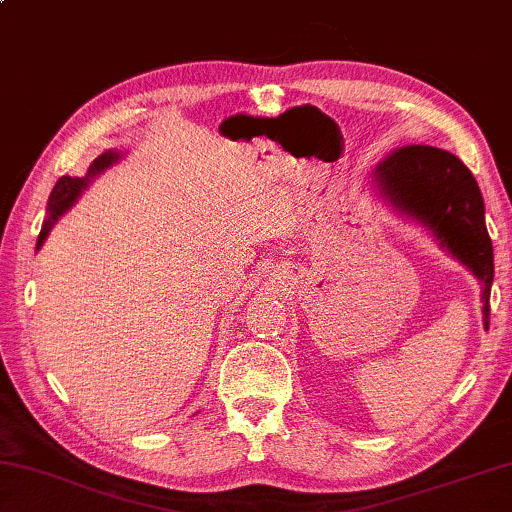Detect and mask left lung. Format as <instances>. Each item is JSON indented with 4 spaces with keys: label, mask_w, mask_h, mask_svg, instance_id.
Wrapping results in <instances>:
<instances>
[{
    "label": "left lung",
    "mask_w": 512,
    "mask_h": 512,
    "mask_svg": "<svg viewBox=\"0 0 512 512\" xmlns=\"http://www.w3.org/2000/svg\"><path fill=\"white\" fill-rule=\"evenodd\" d=\"M376 198L399 216L426 227L441 249L457 258L481 285L484 327L490 323V287L495 278L493 243L477 180L455 153L408 144L372 171Z\"/></svg>",
    "instance_id": "1"
}]
</instances>
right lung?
I'll return each mask as SVG.
<instances>
[{
    "label": "right lung",
    "mask_w": 512,
    "mask_h": 512,
    "mask_svg": "<svg viewBox=\"0 0 512 512\" xmlns=\"http://www.w3.org/2000/svg\"><path fill=\"white\" fill-rule=\"evenodd\" d=\"M120 160H122V151L109 149V151L100 153V156L91 162L89 171H86V176H82V178L62 176L60 180L55 182V187L51 191V198H48L44 225H42L40 236H37V245H35L37 252H40V249H42L44 240L48 238V234H51V229L55 227L57 220H60L66 214V211H69L75 205L77 198L82 196V191L89 187L95 178L102 176L106 169H111L113 165H118Z\"/></svg>",
    "instance_id": "right-lung-1"
}]
</instances>
